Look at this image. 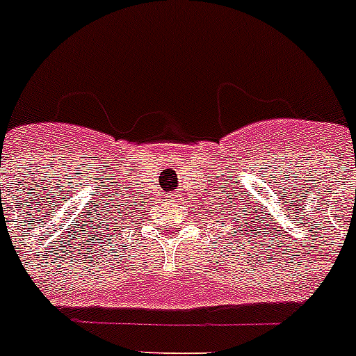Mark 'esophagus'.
I'll return each mask as SVG.
<instances>
[{
    "label": "esophagus",
    "instance_id": "esophagus-1",
    "mask_svg": "<svg viewBox=\"0 0 356 356\" xmlns=\"http://www.w3.org/2000/svg\"><path fill=\"white\" fill-rule=\"evenodd\" d=\"M177 202H179L177 193H170V195L166 197V204H168V206H175Z\"/></svg>",
    "mask_w": 356,
    "mask_h": 356
}]
</instances>
